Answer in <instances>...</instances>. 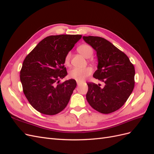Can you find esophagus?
I'll use <instances>...</instances> for the list:
<instances>
[{
  "label": "esophagus",
  "instance_id": "34e87169",
  "mask_svg": "<svg viewBox=\"0 0 154 154\" xmlns=\"http://www.w3.org/2000/svg\"><path fill=\"white\" fill-rule=\"evenodd\" d=\"M80 83L79 82H77V85H80Z\"/></svg>",
  "mask_w": 154,
  "mask_h": 154
}]
</instances>
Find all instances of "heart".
I'll return each mask as SVG.
<instances>
[{
    "label": "heart",
    "mask_w": 154,
    "mask_h": 154,
    "mask_svg": "<svg viewBox=\"0 0 154 154\" xmlns=\"http://www.w3.org/2000/svg\"><path fill=\"white\" fill-rule=\"evenodd\" d=\"M78 51L82 54H83L87 58H89L92 57V56L94 53L92 48L91 45L87 44H83L80 45L78 49ZM71 53H68L65 58V62L66 64H69L71 59ZM92 70L91 67H85V68H78L74 67L72 69L69 71V76L70 78L74 79L76 81L82 82L85 80V78L91 74Z\"/></svg>",
    "instance_id": "heart-1"
}]
</instances>
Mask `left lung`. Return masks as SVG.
<instances>
[{
	"label": "left lung",
	"instance_id": "obj_1",
	"mask_svg": "<svg viewBox=\"0 0 154 154\" xmlns=\"http://www.w3.org/2000/svg\"><path fill=\"white\" fill-rule=\"evenodd\" d=\"M94 49L97 58V70L93 76L103 82L88 83V103L102 114H110L122 107L133 91L135 69L129 58L109 41L99 36H83Z\"/></svg>",
	"mask_w": 154,
	"mask_h": 154
}]
</instances>
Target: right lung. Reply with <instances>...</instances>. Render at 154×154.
Wrapping results in <instances>:
<instances>
[{"label": "right lung", "instance_id": "add662e5", "mask_svg": "<svg viewBox=\"0 0 154 154\" xmlns=\"http://www.w3.org/2000/svg\"><path fill=\"white\" fill-rule=\"evenodd\" d=\"M82 35H60L46 37L27 56L20 71V82L26 98L33 108L54 115L67 105L76 87L74 79L57 85L67 75L65 58Z\"/></svg>", "mask_w": 154, "mask_h": 154}]
</instances>
